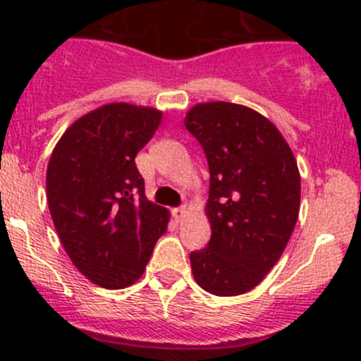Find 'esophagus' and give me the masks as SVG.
<instances>
[{
	"label": "esophagus",
	"mask_w": 361,
	"mask_h": 361,
	"mask_svg": "<svg viewBox=\"0 0 361 361\" xmlns=\"http://www.w3.org/2000/svg\"><path fill=\"white\" fill-rule=\"evenodd\" d=\"M184 214H185V207H177V209H173V210H172V216L176 217L177 221H179L180 217L184 216Z\"/></svg>",
	"instance_id": "1"
}]
</instances>
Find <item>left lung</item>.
I'll return each instance as SVG.
<instances>
[{"mask_svg":"<svg viewBox=\"0 0 361 361\" xmlns=\"http://www.w3.org/2000/svg\"><path fill=\"white\" fill-rule=\"evenodd\" d=\"M210 172V240L189 255L200 288L235 297L279 262L300 210V173L290 145L256 110L228 102L195 105L184 119Z\"/></svg>","mask_w":361,"mask_h":361,"instance_id":"left-lung-1","label":"left lung"}]
</instances>
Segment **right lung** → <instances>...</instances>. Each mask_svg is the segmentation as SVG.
Listing matches in <instances>:
<instances>
[{"instance_id":"1","label":"right lung","mask_w":361,"mask_h":361,"mask_svg":"<svg viewBox=\"0 0 361 361\" xmlns=\"http://www.w3.org/2000/svg\"><path fill=\"white\" fill-rule=\"evenodd\" d=\"M161 123V112L110 103L75 121L54 147L47 202L61 244L78 272L106 290L144 274L170 214L145 198L135 156Z\"/></svg>"}]
</instances>
